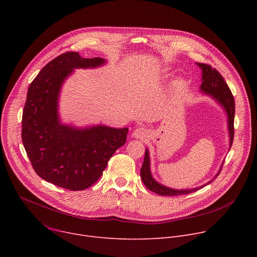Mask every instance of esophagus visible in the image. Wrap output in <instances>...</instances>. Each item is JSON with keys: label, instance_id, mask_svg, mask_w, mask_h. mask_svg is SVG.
I'll return each mask as SVG.
<instances>
[{"label": "esophagus", "instance_id": "34e87169", "mask_svg": "<svg viewBox=\"0 0 257 257\" xmlns=\"http://www.w3.org/2000/svg\"><path fill=\"white\" fill-rule=\"evenodd\" d=\"M149 130L146 128H143V127H139V128H136L134 131H133V136L137 139H145L146 137H149Z\"/></svg>", "mask_w": 257, "mask_h": 257}]
</instances>
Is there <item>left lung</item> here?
<instances>
[{
	"label": "left lung",
	"instance_id": "8db88e82",
	"mask_svg": "<svg viewBox=\"0 0 257 257\" xmlns=\"http://www.w3.org/2000/svg\"><path fill=\"white\" fill-rule=\"evenodd\" d=\"M197 65L201 68L202 70V83L200 86V89L206 93L211 95L215 100H217L219 103H221L224 108L226 109V112L228 114V127H229V134H230V146H232L233 139H234V117H235V100L234 96L224 80L223 76L219 74V72L212 68L210 65L203 64V63H197ZM224 165V164H223ZM223 166L219 169L218 173L215 175L214 179L221 173ZM140 176L142 179V182L144 183V185L146 188L150 189L151 191L160 194V195H167V196H175V195H183V194H189L192 193L204 186L197 187L194 189H186V190H176V189H171L166 186H163L155 179L153 178L150 170V156H149V151L145 150V155H144V161L143 165L140 170ZM213 179V180H214ZM212 180V181H213ZM211 181H209L210 183ZM208 184V183H207Z\"/></svg>",
	"mask_w": 257,
	"mask_h": 257
}]
</instances>
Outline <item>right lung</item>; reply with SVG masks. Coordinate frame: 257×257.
<instances>
[{
    "mask_svg": "<svg viewBox=\"0 0 257 257\" xmlns=\"http://www.w3.org/2000/svg\"><path fill=\"white\" fill-rule=\"evenodd\" d=\"M105 61L64 53L49 62L30 83L22 115V142L35 173L52 184L72 190L93 185L108 160L125 144L128 128L95 126L75 129L62 125L58 96L75 68H92Z\"/></svg>",
    "mask_w": 257,
    "mask_h": 257,
    "instance_id": "right-lung-1",
    "label": "right lung"
}]
</instances>
